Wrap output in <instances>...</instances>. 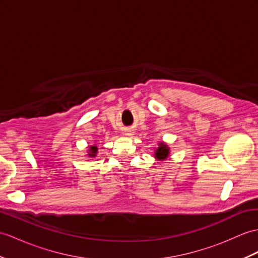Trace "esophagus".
Masks as SVG:
<instances>
[{"label": "esophagus", "mask_w": 258, "mask_h": 258, "mask_svg": "<svg viewBox=\"0 0 258 258\" xmlns=\"http://www.w3.org/2000/svg\"><path fill=\"white\" fill-rule=\"evenodd\" d=\"M126 135H131V133H126Z\"/></svg>", "instance_id": "obj_1"}]
</instances>
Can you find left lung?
<instances>
[{
    "instance_id": "left-lung-1",
    "label": "left lung",
    "mask_w": 258,
    "mask_h": 258,
    "mask_svg": "<svg viewBox=\"0 0 258 258\" xmlns=\"http://www.w3.org/2000/svg\"><path fill=\"white\" fill-rule=\"evenodd\" d=\"M168 154H169L168 147H167L164 143H161L159 144V147L156 151V153H155V156H156V158H158L159 160H164L168 157Z\"/></svg>"
}]
</instances>
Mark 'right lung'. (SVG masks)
<instances>
[{
    "label": "right lung",
    "mask_w": 258,
    "mask_h": 258,
    "mask_svg": "<svg viewBox=\"0 0 258 258\" xmlns=\"http://www.w3.org/2000/svg\"><path fill=\"white\" fill-rule=\"evenodd\" d=\"M97 151H98L97 146H91V147H90V154H89V156H90V157H94L95 154H97Z\"/></svg>",
    "instance_id": "obj_1"
}]
</instances>
